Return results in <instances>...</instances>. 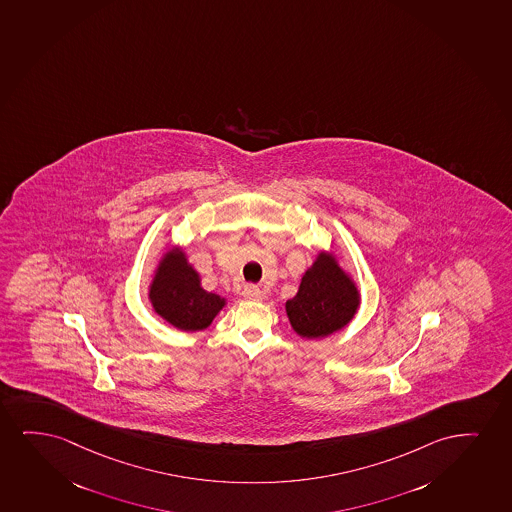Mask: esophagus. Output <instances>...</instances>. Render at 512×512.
I'll list each match as a JSON object with an SVG mask.
<instances>
[{
    "mask_svg": "<svg viewBox=\"0 0 512 512\" xmlns=\"http://www.w3.org/2000/svg\"><path fill=\"white\" fill-rule=\"evenodd\" d=\"M243 297H245L246 300H262L264 293H262L259 286L246 285L245 288H243Z\"/></svg>",
    "mask_w": 512,
    "mask_h": 512,
    "instance_id": "obj_1",
    "label": "esophagus"
}]
</instances>
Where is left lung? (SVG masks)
I'll use <instances>...</instances> for the list:
<instances>
[{
	"mask_svg": "<svg viewBox=\"0 0 512 512\" xmlns=\"http://www.w3.org/2000/svg\"><path fill=\"white\" fill-rule=\"evenodd\" d=\"M359 292L333 253H319L300 281L299 292L286 302L293 330L304 339L339 332L354 318Z\"/></svg>",
	"mask_w": 512,
	"mask_h": 512,
	"instance_id": "left-lung-1",
	"label": "left lung"
}]
</instances>
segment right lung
<instances>
[{
    "label": "right lung",
    "mask_w": 512,
    "mask_h": 512,
    "mask_svg": "<svg viewBox=\"0 0 512 512\" xmlns=\"http://www.w3.org/2000/svg\"><path fill=\"white\" fill-rule=\"evenodd\" d=\"M149 300L154 312L182 332L205 330L226 306V299L201 288L200 274L180 248L168 250L160 260L149 286Z\"/></svg>",
    "instance_id": "right-lung-1"
}]
</instances>
